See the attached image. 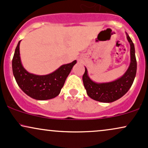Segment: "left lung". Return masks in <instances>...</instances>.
Here are the masks:
<instances>
[{
    "label": "left lung",
    "mask_w": 148,
    "mask_h": 148,
    "mask_svg": "<svg viewBox=\"0 0 148 148\" xmlns=\"http://www.w3.org/2000/svg\"><path fill=\"white\" fill-rule=\"evenodd\" d=\"M126 35L130 45L131 62L127 70L121 77L111 82L96 83L89 77L87 68L85 67L83 82L88 95L92 99L103 103L113 102L125 95L133 84L137 69L135 48L133 42L127 33Z\"/></svg>",
    "instance_id": "obj_1"
}]
</instances>
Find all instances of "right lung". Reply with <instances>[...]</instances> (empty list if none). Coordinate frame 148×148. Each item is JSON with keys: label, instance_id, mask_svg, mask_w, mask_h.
I'll use <instances>...</instances> for the list:
<instances>
[{"label": "right lung", "instance_id": "add662e5", "mask_svg": "<svg viewBox=\"0 0 148 148\" xmlns=\"http://www.w3.org/2000/svg\"><path fill=\"white\" fill-rule=\"evenodd\" d=\"M20 42L16 46L12 59L13 75L18 86L27 95L37 100L50 99L57 97L76 60L62 64L53 72L47 75L31 74L22 65L19 51Z\"/></svg>", "mask_w": 148, "mask_h": 148}]
</instances>
